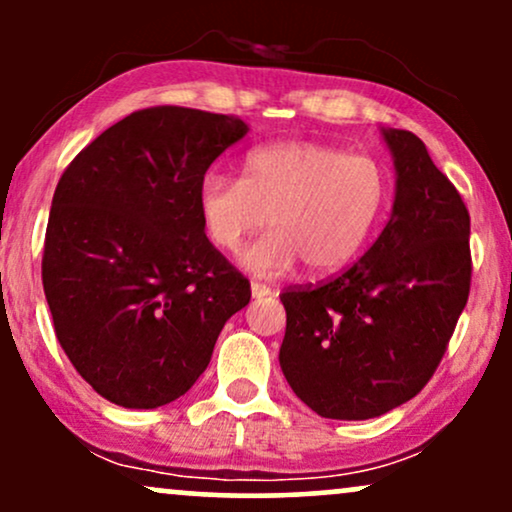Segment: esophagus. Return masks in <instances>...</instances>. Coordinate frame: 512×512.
I'll use <instances>...</instances> for the list:
<instances>
[{
    "label": "esophagus",
    "mask_w": 512,
    "mask_h": 512,
    "mask_svg": "<svg viewBox=\"0 0 512 512\" xmlns=\"http://www.w3.org/2000/svg\"><path fill=\"white\" fill-rule=\"evenodd\" d=\"M250 293H252V298H267V296H272V289H269V286H264V284H257V281H252L250 284Z\"/></svg>",
    "instance_id": "esophagus-1"
}]
</instances>
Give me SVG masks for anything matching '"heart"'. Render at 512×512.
<instances>
[{
	"label": "heart",
	"mask_w": 512,
	"mask_h": 512,
	"mask_svg": "<svg viewBox=\"0 0 512 512\" xmlns=\"http://www.w3.org/2000/svg\"><path fill=\"white\" fill-rule=\"evenodd\" d=\"M383 163L315 142H274L243 158L240 180L209 173L195 207L214 248L236 252L267 223L240 264L257 276H279L305 262L313 274L346 267L368 248L390 207Z\"/></svg>",
	"instance_id": "heart-1"
}]
</instances>
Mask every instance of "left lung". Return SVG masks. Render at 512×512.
I'll return each mask as SVG.
<instances>
[{
  "label": "left lung",
  "mask_w": 512,
  "mask_h": 512,
  "mask_svg": "<svg viewBox=\"0 0 512 512\" xmlns=\"http://www.w3.org/2000/svg\"><path fill=\"white\" fill-rule=\"evenodd\" d=\"M380 137L395 166L383 233L337 279L281 293V370L325 419H375L419 395L469 296V211L460 192L416 134L380 127Z\"/></svg>",
  "instance_id": "left-lung-1"
}]
</instances>
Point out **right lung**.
I'll list each match as a JSON object with an SVG mask.
<instances>
[{"label": "right lung", "mask_w": 512, "mask_h": 512, "mask_svg": "<svg viewBox=\"0 0 512 512\" xmlns=\"http://www.w3.org/2000/svg\"><path fill=\"white\" fill-rule=\"evenodd\" d=\"M250 127L146 108L69 163L52 197L43 289L64 354L98 395L156 409L197 383L250 284L204 236L195 195Z\"/></svg>", "instance_id": "right-lung-1"}]
</instances>
